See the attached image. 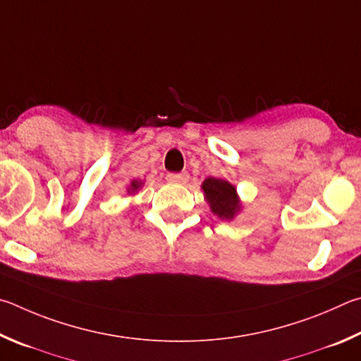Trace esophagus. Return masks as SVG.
I'll return each mask as SVG.
<instances>
[{"label":"esophagus","instance_id":"1","mask_svg":"<svg viewBox=\"0 0 361 361\" xmlns=\"http://www.w3.org/2000/svg\"><path fill=\"white\" fill-rule=\"evenodd\" d=\"M166 180L169 184H187L188 174L187 173H171L166 176Z\"/></svg>","mask_w":361,"mask_h":361}]
</instances>
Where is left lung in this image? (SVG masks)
I'll list each match as a JSON object with an SVG mask.
<instances>
[{
    "label": "left lung",
    "instance_id": "left-lung-1",
    "mask_svg": "<svg viewBox=\"0 0 361 361\" xmlns=\"http://www.w3.org/2000/svg\"><path fill=\"white\" fill-rule=\"evenodd\" d=\"M204 200L211 207L214 216L224 220H233L243 211V203L236 187L225 179L207 177L201 184Z\"/></svg>",
    "mask_w": 361,
    "mask_h": 361
}]
</instances>
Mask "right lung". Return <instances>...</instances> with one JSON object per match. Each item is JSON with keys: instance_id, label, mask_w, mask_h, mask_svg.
<instances>
[{"instance_id": "1", "label": "right lung", "mask_w": 361, "mask_h": 361, "mask_svg": "<svg viewBox=\"0 0 361 361\" xmlns=\"http://www.w3.org/2000/svg\"><path fill=\"white\" fill-rule=\"evenodd\" d=\"M144 187V180H139V179H135L130 182V185L126 187V193L128 195H136L141 188Z\"/></svg>"}]
</instances>
